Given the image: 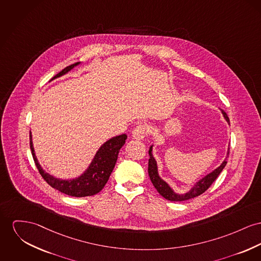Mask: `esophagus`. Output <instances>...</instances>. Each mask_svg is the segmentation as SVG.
Listing matches in <instances>:
<instances>
[{
  "instance_id": "1",
  "label": "esophagus",
  "mask_w": 261,
  "mask_h": 261,
  "mask_svg": "<svg viewBox=\"0 0 261 261\" xmlns=\"http://www.w3.org/2000/svg\"><path fill=\"white\" fill-rule=\"evenodd\" d=\"M147 134H148V126L146 124H139L134 129L133 137L135 139H142L146 137Z\"/></svg>"
}]
</instances>
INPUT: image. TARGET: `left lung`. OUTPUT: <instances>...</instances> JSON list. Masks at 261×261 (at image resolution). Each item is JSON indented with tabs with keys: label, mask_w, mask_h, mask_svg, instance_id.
I'll list each match as a JSON object with an SVG mask.
<instances>
[{
	"label": "left lung",
	"mask_w": 261,
	"mask_h": 261,
	"mask_svg": "<svg viewBox=\"0 0 261 261\" xmlns=\"http://www.w3.org/2000/svg\"><path fill=\"white\" fill-rule=\"evenodd\" d=\"M223 112V115L225 117L227 122L229 123V120H228V117L226 114V112ZM149 159H148V175H149V178L153 184V186L155 187L158 193L165 199L169 200V201H173V202H181V201H186V200H189L192 199L194 197H197L201 194H203L204 192L207 191L210 186L214 183V181L218 178V176L220 175V173L223 171V169L225 168V166L226 165V158L229 155V148H228V151H227V156H226V160L222 163V165L220 167H218L215 171H213L212 173L207 175L205 178H203L200 182H198L193 188H192L191 191L188 192L187 194L185 195H177L175 194L171 188L162 180L159 178L158 173H157V166L156 162H155V159L152 156L151 154V147L149 149Z\"/></svg>",
	"instance_id": "8db88e82"
}]
</instances>
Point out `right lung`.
Returning a JSON list of instances; mask_svg holds the SVG:
<instances>
[{
    "label": "right lung",
    "instance_id": "right-lung-1",
    "mask_svg": "<svg viewBox=\"0 0 261 261\" xmlns=\"http://www.w3.org/2000/svg\"><path fill=\"white\" fill-rule=\"evenodd\" d=\"M77 64L78 62L65 67L58 74H56L53 79H55L67 73ZM126 138L127 137L123 134L121 136L109 139L107 142H105L104 144L101 146V148L99 149V151L97 152L96 156L94 158L93 162L91 163L90 167L88 168V170H86V172L81 177L74 180H60V179L54 178L49 174L45 173L41 169L34 152L31 133H30V145H31L32 154L34 157L35 165L38 169V172L48 185H50L54 189L61 193H64L68 196L87 197V196H93L99 193L104 188L106 183L109 180L110 175L115 167L120 149L125 143Z\"/></svg>",
    "mask_w": 261,
    "mask_h": 261
}]
</instances>
